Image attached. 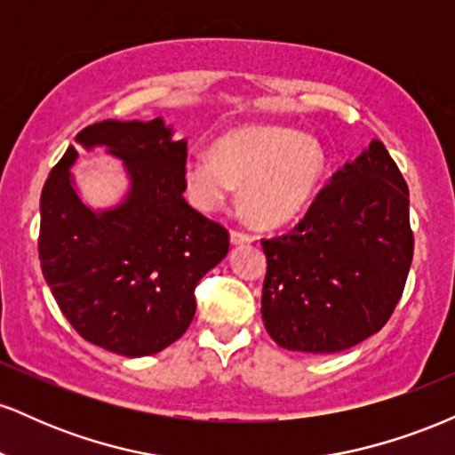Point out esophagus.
Wrapping results in <instances>:
<instances>
[{"mask_svg":"<svg viewBox=\"0 0 455 455\" xmlns=\"http://www.w3.org/2000/svg\"><path fill=\"white\" fill-rule=\"evenodd\" d=\"M252 235L250 233H243V231H237V228H233L231 231V243L233 245H242V243H250L252 242Z\"/></svg>","mask_w":455,"mask_h":455,"instance_id":"1","label":"esophagus"}]
</instances>
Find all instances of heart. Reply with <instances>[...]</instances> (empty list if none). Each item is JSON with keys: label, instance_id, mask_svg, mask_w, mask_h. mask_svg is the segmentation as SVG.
<instances>
[{"label": "heart", "instance_id": "1", "mask_svg": "<svg viewBox=\"0 0 455 455\" xmlns=\"http://www.w3.org/2000/svg\"><path fill=\"white\" fill-rule=\"evenodd\" d=\"M325 171V151L316 137L286 126H242L195 156L184 166V186L198 210L224 205L231 186H242V207L250 222L280 227L315 196Z\"/></svg>", "mask_w": 455, "mask_h": 455}]
</instances>
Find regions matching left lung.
Returning a JSON list of instances; mask_svg holds the SVG:
<instances>
[{
    "mask_svg": "<svg viewBox=\"0 0 455 455\" xmlns=\"http://www.w3.org/2000/svg\"><path fill=\"white\" fill-rule=\"evenodd\" d=\"M412 243L409 186L374 139L291 231L260 239L267 257L260 315L271 340L327 355L380 331L404 291Z\"/></svg>",
    "mask_w": 455,
    "mask_h": 455,
    "instance_id": "1",
    "label": "left lung"
}]
</instances>
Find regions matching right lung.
I'll return each mask as SVG.
<instances>
[{"label": "right lung", "mask_w": 455, "mask_h": 455, "mask_svg": "<svg viewBox=\"0 0 455 455\" xmlns=\"http://www.w3.org/2000/svg\"><path fill=\"white\" fill-rule=\"evenodd\" d=\"M160 117L92 124L76 134L124 162L130 190L93 212L75 190L68 148L40 196L38 252L46 284L70 325L107 351L145 357L186 333L195 289L228 252V231L184 198L188 143Z\"/></svg>", "instance_id": "1"}]
</instances>
